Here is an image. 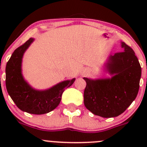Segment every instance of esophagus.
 Segmentation results:
<instances>
[{
	"mask_svg": "<svg viewBox=\"0 0 147 147\" xmlns=\"http://www.w3.org/2000/svg\"><path fill=\"white\" fill-rule=\"evenodd\" d=\"M87 72H88V70H87V69H84L82 70V75H85L86 74H87Z\"/></svg>",
	"mask_w": 147,
	"mask_h": 147,
	"instance_id": "esophagus-1",
	"label": "esophagus"
}]
</instances>
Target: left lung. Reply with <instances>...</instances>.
<instances>
[{
    "label": "left lung",
    "mask_w": 147,
    "mask_h": 147,
    "mask_svg": "<svg viewBox=\"0 0 147 147\" xmlns=\"http://www.w3.org/2000/svg\"><path fill=\"white\" fill-rule=\"evenodd\" d=\"M122 52L110 55L105 69L111 78L90 79L84 78L87 85L84 104L88 110L105 118L122 114L137 97L142 68L134 50L121 42Z\"/></svg>",
    "instance_id": "8db88e82"
}]
</instances>
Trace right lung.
Instances as JSON below:
<instances>
[{
	"mask_svg": "<svg viewBox=\"0 0 147 147\" xmlns=\"http://www.w3.org/2000/svg\"><path fill=\"white\" fill-rule=\"evenodd\" d=\"M34 40L30 38L12 54L5 67V85L8 94L20 110L33 115H43L58 106L65 89L70 87L75 78L59 82L47 90L32 88L22 74V60Z\"/></svg>",
	"mask_w": 147,
	"mask_h": 147,
	"instance_id": "1",
	"label": "right lung"
}]
</instances>
